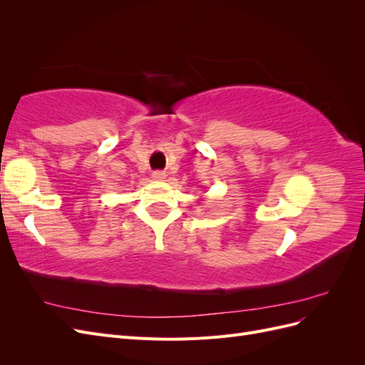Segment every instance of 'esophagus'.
Segmentation results:
<instances>
[{
    "mask_svg": "<svg viewBox=\"0 0 365 365\" xmlns=\"http://www.w3.org/2000/svg\"><path fill=\"white\" fill-rule=\"evenodd\" d=\"M152 178L157 180V181H163L165 178V172H163V170L152 172Z\"/></svg>",
    "mask_w": 365,
    "mask_h": 365,
    "instance_id": "obj_1",
    "label": "esophagus"
}]
</instances>
